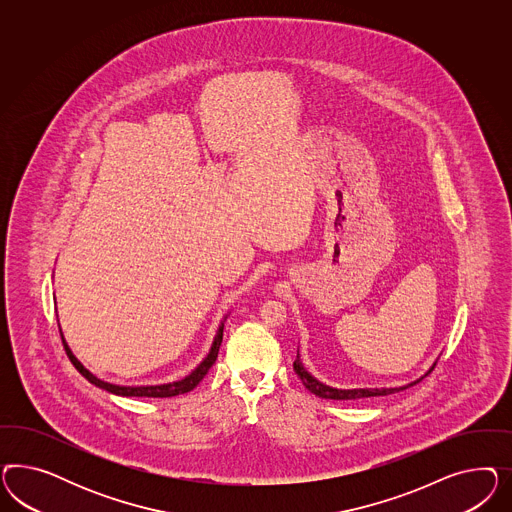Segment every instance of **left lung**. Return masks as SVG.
I'll return each mask as SVG.
<instances>
[{
  "label": "left lung",
  "instance_id": "8db88e82",
  "mask_svg": "<svg viewBox=\"0 0 512 512\" xmlns=\"http://www.w3.org/2000/svg\"><path fill=\"white\" fill-rule=\"evenodd\" d=\"M293 368H295L296 375L302 379V383H304V387L308 388L310 392H313L315 396H319V398H325V400H360V398H372V396H387V394H394V392H400V390H405V388L413 387V385H417L420 379H424L428 373L432 372L435 368V362L430 366V370L424 373L422 377H419L417 381H413V383H409V385H403V387H383V388H336V387H328L325 383H321L319 379H315L313 375H311L306 368H304V364H302V360H300V355H296L295 364H293Z\"/></svg>",
  "mask_w": 512,
  "mask_h": 512
}]
</instances>
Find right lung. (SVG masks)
I'll return each mask as SVG.
<instances>
[{
  "label": "right lung",
  "mask_w": 512,
  "mask_h": 512,
  "mask_svg": "<svg viewBox=\"0 0 512 512\" xmlns=\"http://www.w3.org/2000/svg\"><path fill=\"white\" fill-rule=\"evenodd\" d=\"M225 321H227V315H225L223 321L219 323L216 336H214V341H212V347H210L208 355L202 358L201 364H199L193 372L187 373L184 379H178V381H172V383H161V385H131V387H129V385H114V383L99 379L97 375H93V373L73 355L71 347L67 345V341L63 338L62 328H60V334H62L63 347H65V351H67V357L73 362V366L77 368L80 375L86 377L95 387L103 388V390H107L110 394H116V396H125V398H131V396H135V398H172V396H178V394H186L189 390H193V388L197 387L202 379H204V375L208 373V370L214 366L217 353H219V345H221V341H223V326H225Z\"/></svg>",
  "instance_id": "add662e5"
}]
</instances>
